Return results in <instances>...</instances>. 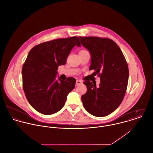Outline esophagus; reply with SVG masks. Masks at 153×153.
Masks as SVG:
<instances>
[{
    "label": "esophagus",
    "mask_w": 153,
    "mask_h": 153,
    "mask_svg": "<svg viewBox=\"0 0 153 153\" xmlns=\"http://www.w3.org/2000/svg\"><path fill=\"white\" fill-rule=\"evenodd\" d=\"M82 84V81H81V80L77 79V80L76 81V85H79V84Z\"/></svg>",
    "instance_id": "34e87169"
}]
</instances>
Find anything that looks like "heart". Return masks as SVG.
<instances>
[{
  "label": "heart",
  "instance_id": "1",
  "mask_svg": "<svg viewBox=\"0 0 153 153\" xmlns=\"http://www.w3.org/2000/svg\"><path fill=\"white\" fill-rule=\"evenodd\" d=\"M85 51V50H81V51Z\"/></svg>",
  "mask_w": 153,
  "mask_h": 153
}]
</instances>
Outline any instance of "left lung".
<instances>
[{"mask_svg": "<svg viewBox=\"0 0 153 153\" xmlns=\"http://www.w3.org/2000/svg\"><path fill=\"white\" fill-rule=\"evenodd\" d=\"M91 55L90 70L100 77L99 86L87 81L81 100L85 110L93 116L103 117L114 111L122 102L128 86L129 69L119 47L112 40L99 37H79Z\"/></svg>", "mask_w": 153, "mask_h": 153, "instance_id": "1", "label": "left lung"}]
</instances>
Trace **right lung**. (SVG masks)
<instances>
[{
	"instance_id": "add662e5",
	"label": "right lung",
	"mask_w": 153,
	"mask_h": 153,
	"mask_svg": "<svg viewBox=\"0 0 153 153\" xmlns=\"http://www.w3.org/2000/svg\"><path fill=\"white\" fill-rule=\"evenodd\" d=\"M81 46L78 37L57 39L39 44L29 52L22 69V86L30 105L43 114H52L65 105L76 79L56 80L59 65H65L72 48Z\"/></svg>"
}]
</instances>
